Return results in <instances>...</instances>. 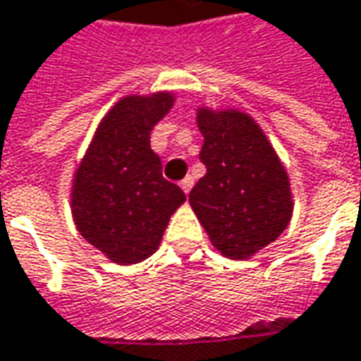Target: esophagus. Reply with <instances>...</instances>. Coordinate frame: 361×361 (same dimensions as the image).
<instances>
[{"instance_id": "esophagus-1", "label": "esophagus", "mask_w": 361, "mask_h": 361, "mask_svg": "<svg viewBox=\"0 0 361 361\" xmlns=\"http://www.w3.org/2000/svg\"><path fill=\"white\" fill-rule=\"evenodd\" d=\"M191 185H193V178H191V176H188V178H183V180L180 181V188L185 191V193H190Z\"/></svg>"}]
</instances>
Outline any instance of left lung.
<instances>
[{
	"mask_svg": "<svg viewBox=\"0 0 361 361\" xmlns=\"http://www.w3.org/2000/svg\"><path fill=\"white\" fill-rule=\"evenodd\" d=\"M203 134L200 160L207 168L190 203L229 259H249L286 229L293 195L284 166L257 122L237 110H197Z\"/></svg>",
	"mask_w": 361,
	"mask_h": 361,
	"instance_id": "8db88e82",
	"label": "left lung"
}]
</instances>
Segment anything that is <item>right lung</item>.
Returning a JSON list of instances; mask_svg holds the SVG:
<instances>
[{"instance_id": "obj_1", "label": "right lung", "mask_w": 361, "mask_h": 361, "mask_svg": "<svg viewBox=\"0 0 361 361\" xmlns=\"http://www.w3.org/2000/svg\"><path fill=\"white\" fill-rule=\"evenodd\" d=\"M171 104L170 92L122 98L100 122L75 173L77 229L114 263L148 259L185 201L180 185L161 176L160 156L149 148V132Z\"/></svg>"}]
</instances>
